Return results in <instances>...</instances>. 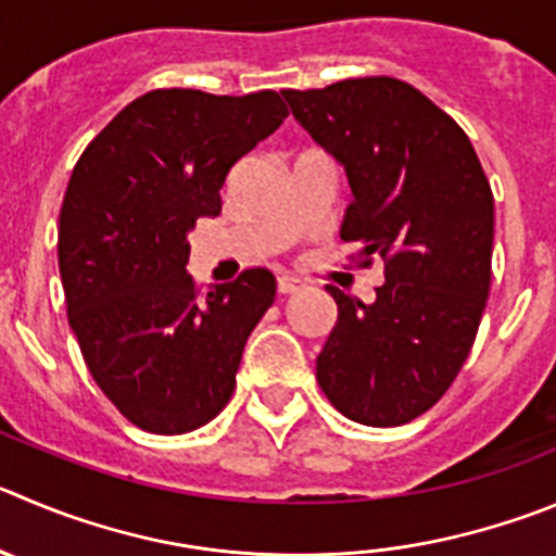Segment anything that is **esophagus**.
I'll return each mask as SVG.
<instances>
[{
	"mask_svg": "<svg viewBox=\"0 0 556 556\" xmlns=\"http://www.w3.org/2000/svg\"><path fill=\"white\" fill-rule=\"evenodd\" d=\"M304 288L302 279H295V277H288V274H282V277H277V290L279 295H293L299 293V290Z\"/></svg>",
	"mask_w": 556,
	"mask_h": 556,
	"instance_id": "1",
	"label": "esophagus"
}]
</instances>
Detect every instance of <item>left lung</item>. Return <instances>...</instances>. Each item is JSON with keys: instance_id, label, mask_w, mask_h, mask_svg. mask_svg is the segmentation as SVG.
<instances>
[{"instance_id": "obj_1", "label": "left lung", "mask_w": 556, "mask_h": 556, "mask_svg": "<svg viewBox=\"0 0 556 556\" xmlns=\"http://www.w3.org/2000/svg\"><path fill=\"white\" fill-rule=\"evenodd\" d=\"M293 117L349 175L342 241L383 261L365 304L326 285L337 324L315 365L324 395L372 428L428 412L464 367L491 288L494 194L464 128L392 76L282 90Z\"/></svg>"}]
</instances>
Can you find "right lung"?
<instances>
[{"label":"right lung","mask_w":556,"mask_h":556,"mask_svg":"<svg viewBox=\"0 0 556 556\" xmlns=\"http://www.w3.org/2000/svg\"><path fill=\"white\" fill-rule=\"evenodd\" d=\"M285 117L274 90H150L67 180L56 236L67 324L103 395L148 433H189L227 406L247 337L271 307L268 268L202 293L186 236L222 214L232 164Z\"/></svg>","instance_id":"right-lung-1"}]
</instances>
